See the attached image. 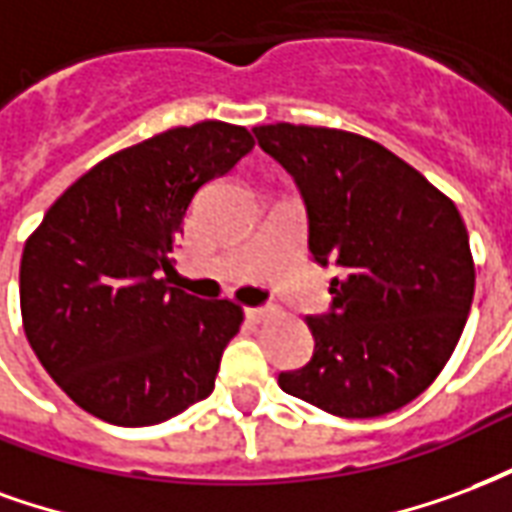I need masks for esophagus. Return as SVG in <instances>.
Returning <instances> with one entry per match:
<instances>
[{"label": "esophagus", "instance_id": "esophagus-1", "mask_svg": "<svg viewBox=\"0 0 512 512\" xmlns=\"http://www.w3.org/2000/svg\"><path fill=\"white\" fill-rule=\"evenodd\" d=\"M245 316H248V319H251V322H264V319H267V311H264V308H245Z\"/></svg>", "mask_w": 512, "mask_h": 512}]
</instances>
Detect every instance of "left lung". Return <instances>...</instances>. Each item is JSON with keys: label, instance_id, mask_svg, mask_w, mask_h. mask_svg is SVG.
Here are the masks:
<instances>
[{"label": "left lung", "instance_id": "obj_1", "mask_svg": "<svg viewBox=\"0 0 512 512\" xmlns=\"http://www.w3.org/2000/svg\"><path fill=\"white\" fill-rule=\"evenodd\" d=\"M289 171L308 251L335 264L330 311L308 316L313 357L283 393L338 417L395 412L434 382L475 297L469 234L455 204L371 138L311 125L253 128Z\"/></svg>", "mask_w": 512, "mask_h": 512}]
</instances>
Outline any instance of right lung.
Returning <instances> with one entry per match:
<instances>
[{
  "instance_id": "add662e5",
  "label": "right lung",
  "mask_w": 512,
  "mask_h": 512,
  "mask_svg": "<svg viewBox=\"0 0 512 512\" xmlns=\"http://www.w3.org/2000/svg\"><path fill=\"white\" fill-rule=\"evenodd\" d=\"M251 149V133L229 122L166 130L100 160L26 240V341L84 412L141 428L212 393L240 305L199 300L160 272L201 185Z\"/></svg>"
}]
</instances>
